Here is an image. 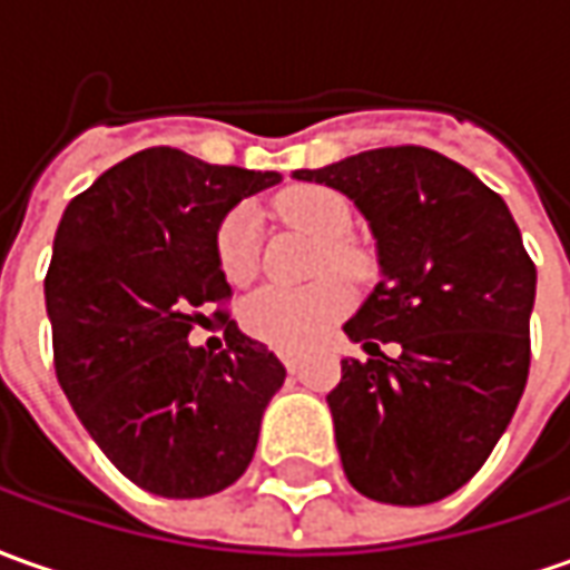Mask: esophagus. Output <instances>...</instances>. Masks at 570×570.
Masks as SVG:
<instances>
[{"instance_id":"esophagus-1","label":"esophagus","mask_w":570,"mask_h":570,"mask_svg":"<svg viewBox=\"0 0 570 570\" xmlns=\"http://www.w3.org/2000/svg\"><path fill=\"white\" fill-rule=\"evenodd\" d=\"M281 362H284V365H286V371H299V365H302V362H299V355H296V352H281Z\"/></svg>"}]
</instances>
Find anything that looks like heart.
Wrapping results in <instances>:
<instances>
[{
    "label": "heart",
    "instance_id": "1",
    "mask_svg": "<svg viewBox=\"0 0 570 570\" xmlns=\"http://www.w3.org/2000/svg\"><path fill=\"white\" fill-rule=\"evenodd\" d=\"M274 208L286 224L312 234L321 243V258H317L321 268L340 271V274H358L365 268V258L346 243L352 230V208L336 189L293 187L274 199ZM215 253L227 281L243 284L255 274L258 224L246 205L220 218ZM350 286L334 277L305 286H265L243 305V324L255 340L268 343L274 350L299 352L315 346L350 312Z\"/></svg>",
    "mask_w": 570,
    "mask_h": 570
}]
</instances>
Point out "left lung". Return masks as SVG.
<instances>
[{
    "instance_id": "left-lung-1",
    "label": "left lung",
    "mask_w": 570,
    "mask_h": 570,
    "mask_svg": "<svg viewBox=\"0 0 570 570\" xmlns=\"http://www.w3.org/2000/svg\"><path fill=\"white\" fill-rule=\"evenodd\" d=\"M293 177L350 196L377 239L381 284L343 327L371 358H343L327 396L346 478L390 505L455 493L490 459L528 383L537 268L509 205L424 146ZM377 338L403 352L383 356Z\"/></svg>"
}]
</instances>
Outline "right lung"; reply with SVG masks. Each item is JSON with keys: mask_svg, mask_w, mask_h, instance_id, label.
Listing matches in <instances>:
<instances>
[{"mask_svg": "<svg viewBox=\"0 0 570 570\" xmlns=\"http://www.w3.org/2000/svg\"><path fill=\"white\" fill-rule=\"evenodd\" d=\"M277 180L153 146L61 215L46 274L58 383L108 462L155 497L230 487L284 386L281 358L234 321L218 355L187 340L205 302L230 296L215 253L220 218Z\"/></svg>", "mask_w": 570, "mask_h": 570, "instance_id": "right-lung-1", "label": "right lung"}]
</instances>
